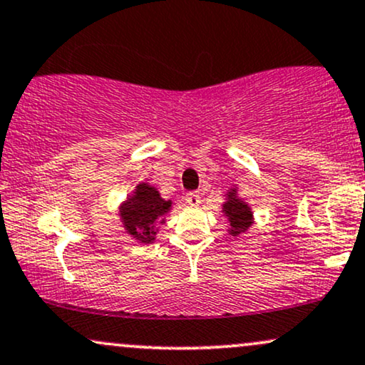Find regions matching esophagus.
I'll use <instances>...</instances> for the list:
<instances>
[{"instance_id":"obj_1","label":"esophagus","mask_w":365,"mask_h":365,"mask_svg":"<svg viewBox=\"0 0 365 365\" xmlns=\"http://www.w3.org/2000/svg\"><path fill=\"white\" fill-rule=\"evenodd\" d=\"M185 200H187V204H190V206H199L200 195L197 194V192H188V194L185 195Z\"/></svg>"}]
</instances>
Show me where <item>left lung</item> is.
Masks as SVG:
<instances>
[{
    "instance_id": "8db88e82",
    "label": "left lung",
    "mask_w": 365,
    "mask_h": 365,
    "mask_svg": "<svg viewBox=\"0 0 365 365\" xmlns=\"http://www.w3.org/2000/svg\"><path fill=\"white\" fill-rule=\"evenodd\" d=\"M226 195H228V199H226V202L223 204V212L230 221L228 233L232 237H238L240 233H244L245 230H249V226L252 225V211H250L249 204H245L244 200L237 195V188H232Z\"/></svg>"
}]
</instances>
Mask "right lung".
<instances>
[{
  "instance_id": "1",
  "label": "right lung",
  "mask_w": 365,
  "mask_h": 365,
  "mask_svg": "<svg viewBox=\"0 0 365 365\" xmlns=\"http://www.w3.org/2000/svg\"><path fill=\"white\" fill-rule=\"evenodd\" d=\"M170 209L171 200L163 199L156 187L139 183L135 192L120 206V217L128 235L142 244H150L156 240V223L165 221L163 217Z\"/></svg>"
}]
</instances>
